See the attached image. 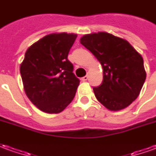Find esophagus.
Masks as SVG:
<instances>
[{
	"mask_svg": "<svg viewBox=\"0 0 156 156\" xmlns=\"http://www.w3.org/2000/svg\"><path fill=\"white\" fill-rule=\"evenodd\" d=\"M88 78H89V75H86V76H84L83 78H82V81H87L88 80Z\"/></svg>",
	"mask_w": 156,
	"mask_h": 156,
	"instance_id": "esophagus-1",
	"label": "esophagus"
}]
</instances>
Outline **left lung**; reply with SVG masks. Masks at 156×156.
Listing matches in <instances>:
<instances>
[{
	"instance_id": "8db88e82",
	"label": "left lung",
	"mask_w": 156,
	"mask_h": 156,
	"mask_svg": "<svg viewBox=\"0 0 156 156\" xmlns=\"http://www.w3.org/2000/svg\"><path fill=\"white\" fill-rule=\"evenodd\" d=\"M80 43L103 68V82L94 88L100 103L110 111H120L135 101L146 78L142 55L124 39L106 32L85 34Z\"/></svg>"
}]
</instances>
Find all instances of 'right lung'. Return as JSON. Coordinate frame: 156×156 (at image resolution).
<instances>
[{
  "instance_id": "right-lung-1",
  "label": "right lung",
  "mask_w": 156,
  "mask_h": 156,
  "mask_svg": "<svg viewBox=\"0 0 156 156\" xmlns=\"http://www.w3.org/2000/svg\"><path fill=\"white\" fill-rule=\"evenodd\" d=\"M76 34L53 33L29 46L20 65L23 89L40 111L55 114L73 100L79 79L67 60Z\"/></svg>"
}]
</instances>
